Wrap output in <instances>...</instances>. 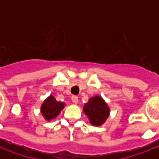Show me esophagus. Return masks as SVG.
<instances>
[{"instance_id":"esophagus-1","label":"esophagus","mask_w":159,"mask_h":159,"mask_svg":"<svg viewBox=\"0 0 159 159\" xmlns=\"http://www.w3.org/2000/svg\"><path fill=\"white\" fill-rule=\"evenodd\" d=\"M72 102L74 103V104H77V102H78V97H77V96H72Z\"/></svg>"}]
</instances>
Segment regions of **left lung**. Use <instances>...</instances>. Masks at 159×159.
Wrapping results in <instances>:
<instances>
[{"instance_id":"obj_1","label":"left lung","mask_w":159,"mask_h":159,"mask_svg":"<svg viewBox=\"0 0 159 159\" xmlns=\"http://www.w3.org/2000/svg\"><path fill=\"white\" fill-rule=\"evenodd\" d=\"M83 111L89 118L92 125L99 126L108 118L110 109L105 101L99 96L92 97L83 107Z\"/></svg>"}]
</instances>
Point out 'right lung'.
Masks as SVG:
<instances>
[{
	"label": "right lung",
	"mask_w": 159,
	"mask_h": 159,
	"mask_svg": "<svg viewBox=\"0 0 159 159\" xmlns=\"http://www.w3.org/2000/svg\"><path fill=\"white\" fill-rule=\"evenodd\" d=\"M64 103L57 102L53 96L48 97L41 106V113L47 120L56 118L60 111L64 108Z\"/></svg>",
	"instance_id": "add662e5"
}]
</instances>
